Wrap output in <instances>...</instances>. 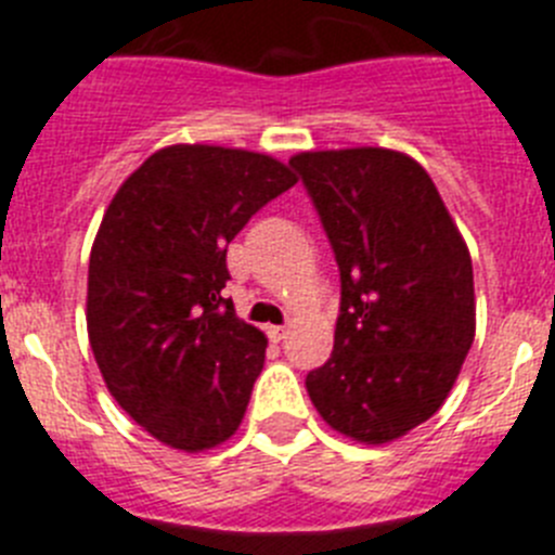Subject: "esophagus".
<instances>
[{
  "instance_id": "34e87169",
  "label": "esophagus",
  "mask_w": 555,
  "mask_h": 555,
  "mask_svg": "<svg viewBox=\"0 0 555 555\" xmlns=\"http://www.w3.org/2000/svg\"><path fill=\"white\" fill-rule=\"evenodd\" d=\"M269 338H272V341H283V338L288 336V327H283V325H272L269 327Z\"/></svg>"
}]
</instances>
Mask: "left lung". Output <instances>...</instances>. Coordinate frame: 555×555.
Instances as JSON below:
<instances>
[{"label":"left lung","mask_w":555,"mask_h":555,"mask_svg":"<svg viewBox=\"0 0 555 555\" xmlns=\"http://www.w3.org/2000/svg\"><path fill=\"white\" fill-rule=\"evenodd\" d=\"M341 278L333 352L306 389L327 425L384 444L442 409L475 338L469 249L434 180L380 146L288 160Z\"/></svg>","instance_id":"obj_1"}]
</instances>
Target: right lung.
Listing matches in <instances>:
<instances>
[{
    "instance_id": "right-lung-1",
    "label": "right lung",
    "mask_w": 555,
    "mask_h": 555,
    "mask_svg": "<svg viewBox=\"0 0 555 555\" xmlns=\"http://www.w3.org/2000/svg\"><path fill=\"white\" fill-rule=\"evenodd\" d=\"M297 183L261 152L158 150L121 183L88 261V341L107 391L169 448L235 434L267 338L222 297L228 244Z\"/></svg>"
}]
</instances>
